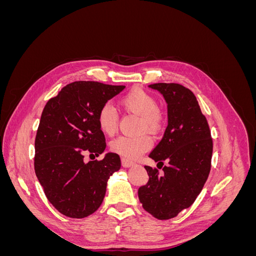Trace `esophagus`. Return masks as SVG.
<instances>
[{
    "instance_id": "esophagus-1",
    "label": "esophagus",
    "mask_w": 256,
    "mask_h": 256,
    "mask_svg": "<svg viewBox=\"0 0 256 256\" xmlns=\"http://www.w3.org/2000/svg\"><path fill=\"white\" fill-rule=\"evenodd\" d=\"M122 164L124 168H130V166H134L136 164H134V162H132V161H130V160L122 159Z\"/></svg>"
}]
</instances>
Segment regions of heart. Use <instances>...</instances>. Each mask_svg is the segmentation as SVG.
Here are the masks:
<instances>
[{"mask_svg":"<svg viewBox=\"0 0 256 256\" xmlns=\"http://www.w3.org/2000/svg\"><path fill=\"white\" fill-rule=\"evenodd\" d=\"M122 109L140 116L138 131L147 130L150 132H158L164 125V116L158 110V104L150 92L141 88H134L120 100ZM97 122L100 130L106 136H113L118 130V118L110 104L100 109ZM152 145V138L147 134L136 136H118L111 143V150L127 159H136L148 150Z\"/></svg>","mask_w":256,"mask_h":256,"instance_id":"obj_1","label":"heart"}]
</instances>
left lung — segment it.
<instances>
[{"instance_id": "1", "label": "left lung", "mask_w": 256, "mask_h": 256, "mask_svg": "<svg viewBox=\"0 0 256 256\" xmlns=\"http://www.w3.org/2000/svg\"><path fill=\"white\" fill-rule=\"evenodd\" d=\"M168 104V127L150 157L164 166V174L145 166L148 182L138 188L143 208L154 218L168 220L189 208L210 172L212 140L206 118L193 92L180 84L156 83ZM157 164V166H158Z\"/></svg>"}]
</instances>
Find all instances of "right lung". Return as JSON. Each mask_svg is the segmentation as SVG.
<instances>
[{
  "label": "right lung",
  "instance_id": "right-lung-1",
  "mask_svg": "<svg viewBox=\"0 0 256 256\" xmlns=\"http://www.w3.org/2000/svg\"><path fill=\"white\" fill-rule=\"evenodd\" d=\"M94 81L66 85L46 104L35 138V173L49 202L64 216L85 218L102 205L110 176L120 168L118 154L85 164L84 152L106 150L97 116L125 88Z\"/></svg>",
  "mask_w": 256,
  "mask_h": 256
}]
</instances>
